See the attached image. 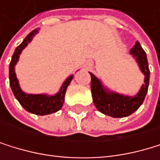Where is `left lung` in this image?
Listing matches in <instances>:
<instances>
[{
    "label": "left lung",
    "instance_id": "left-lung-1",
    "mask_svg": "<svg viewBox=\"0 0 160 160\" xmlns=\"http://www.w3.org/2000/svg\"><path fill=\"white\" fill-rule=\"evenodd\" d=\"M130 52L136 59V62L138 63L141 72L145 76L144 84L141 86L139 92L135 96H124L109 91L106 87H103L102 82L98 78L90 73L91 92L95 107L100 112L114 118L127 117V116L132 114L142 104L148 92L150 70L146 52L142 49L138 41L135 42V45L131 49Z\"/></svg>",
    "mask_w": 160,
    "mask_h": 160
}]
</instances>
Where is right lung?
<instances>
[{
    "mask_svg": "<svg viewBox=\"0 0 160 160\" xmlns=\"http://www.w3.org/2000/svg\"><path fill=\"white\" fill-rule=\"evenodd\" d=\"M39 28L33 29L32 32H29L27 37L23 40V42L15 49V52L12 56L10 64H9V84L12 89V92L15 98L20 102L21 106L28 112L33 113L36 115H47L53 112L58 111L64 102V96L66 89L70 84L73 79V75L66 78V81L63 82L62 86L58 94L48 96L45 94H26L22 91L19 85V82L16 78L15 74V65L19 59V57L22 51L27 47L28 43L32 40L33 36L38 32Z\"/></svg>",
    "mask_w": 160,
    "mask_h": 160,
    "instance_id": "add662e5",
    "label": "right lung"
}]
</instances>
